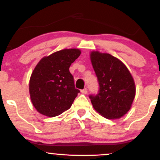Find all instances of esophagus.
Listing matches in <instances>:
<instances>
[{
  "label": "esophagus",
  "instance_id": "1",
  "mask_svg": "<svg viewBox=\"0 0 160 160\" xmlns=\"http://www.w3.org/2000/svg\"><path fill=\"white\" fill-rule=\"evenodd\" d=\"M80 92H81L82 94H86V93H87V89H86V88H85V89H82V90L80 91Z\"/></svg>",
  "mask_w": 160,
  "mask_h": 160
}]
</instances>
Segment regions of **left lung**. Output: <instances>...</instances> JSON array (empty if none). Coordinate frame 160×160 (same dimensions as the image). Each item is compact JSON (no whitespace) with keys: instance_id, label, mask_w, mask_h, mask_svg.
I'll list each match as a JSON object with an SVG mask.
<instances>
[{"instance_id":"left-lung-1","label":"left lung","mask_w":160,"mask_h":160,"mask_svg":"<svg viewBox=\"0 0 160 160\" xmlns=\"http://www.w3.org/2000/svg\"><path fill=\"white\" fill-rule=\"evenodd\" d=\"M90 60L99 82V93L90 95L92 104L107 119H120L131 109L136 92L134 78L119 58L109 53L90 52Z\"/></svg>"}]
</instances>
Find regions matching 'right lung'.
<instances>
[{"instance_id": "right-lung-1", "label": "right lung", "mask_w": 160, "mask_h": 160, "mask_svg": "<svg viewBox=\"0 0 160 160\" xmlns=\"http://www.w3.org/2000/svg\"><path fill=\"white\" fill-rule=\"evenodd\" d=\"M80 54L79 49H62L37 64L29 80V94L40 113L54 117L71 107L80 90L75 88L69 68Z\"/></svg>"}]
</instances>
